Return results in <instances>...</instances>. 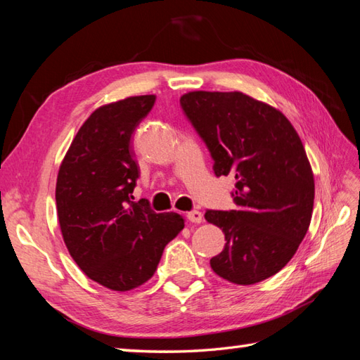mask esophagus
Listing matches in <instances>:
<instances>
[{
  "label": "esophagus",
  "mask_w": 360,
  "mask_h": 360,
  "mask_svg": "<svg viewBox=\"0 0 360 360\" xmlns=\"http://www.w3.org/2000/svg\"><path fill=\"white\" fill-rule=\"evenodd\" d=\"M186 219H188L189 221H193V223H202L203 214H202L200 211H189V212L186 214Z\"/></svg>",
  "instance_id": "1"
}]
</instances>
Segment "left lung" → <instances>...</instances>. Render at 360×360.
Listing matches in <instances>:
<instances>
[{
	"label": "left lung",
	"instance_id": "left-lung-1",
	"mask_svg": "<svg viewBox=\"0 0 360 360\" xmlns=\"http://www.w3.org/2000/svg\"><path fill=\"white\" fill-rule=\"evenodd\" d=\"M180 106L214 174L236 177V210L205 214L226 240L211 268L237 285L265 281L292 259L313 214L314 177L299 135L281 110L242 92H189Z\"/></svg>",
	"mask_w": 360,
	"mask_h": 360
}]
</instances>
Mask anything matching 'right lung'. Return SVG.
Returning <instances> with one entry per match:
<instances>
[{"label": "right lung", "instance_id": "obj_1", "mask_svg": "<svg viewBox=\"0 0 360 360\" xmlns=\"http://www.w3.org/2000/svg\"><path fill=\"white\" fill-rule=\"evenodd\" d=\"M155 95L98 108L79 127L60 166L55 200L63 238L83 273L114 291L154 276L165 246L185 226L175 212L134 202L140 167L132 135Z\"/></svg>", "mask_w": 360, "mask_h": 360}]
</instances>
